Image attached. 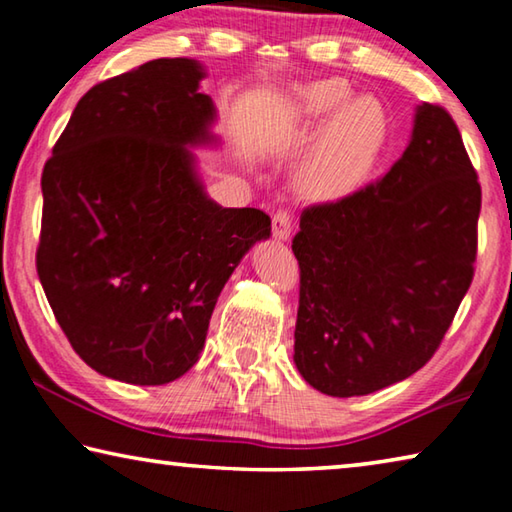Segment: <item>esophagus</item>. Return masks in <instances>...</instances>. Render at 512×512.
<instances>
[{
    "label": "esophagus",
    "mask_w": 512,
    "mask_h": 512,
    "mask_svg": "<svg viewBox=\"0 0 512 512\" xmlns=\"http://www.w3.org/2000/svg\"><path fill=\"white\" fill-rule=\"evenodd\" d=\"M293 230V219L287 212H277L273 216V237L275 241H287Z\"/></svg>",
    "instance_id": "34e87169"
}]
</instances>
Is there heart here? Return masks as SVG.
<instances>
[{"instance_id":"1","label":"heart","mask_w":512,"mask_h":512,"mask_svg":"<svg viewBox=\"0 0 512 512\" xmlns=\"http://www.w3.org/2000/svg\"><path fill=\"white\" fill-rule=\"evenodd\" d=\"M343 79L300 83L284 101L291 121L327 119L298 167V189L309 201H339L375 169L388 140V112L375 94H353Z\"/></svg>"}]
</instances>
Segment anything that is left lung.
I'll return each instance as SVG.
<instances>
[{
  "label": "left lung",
  "instance_id": "8db88e82",
  "mask_svg": "<svg viewBox=\"0 0 512 512\" xmlns=\"http://www.w3.org/2000/svg\"><path fill=\"white\" fill-rule=\"evenodd\" d=\"M479 212L461 133L431 103L379 183L302 212L293 361L309 386L368 395L433 357L470 289Z\"/></svg>",
  "mask_w": 512,
  "mask_h": 512
}]
</instances>
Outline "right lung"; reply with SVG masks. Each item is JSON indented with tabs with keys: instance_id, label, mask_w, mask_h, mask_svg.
Segmentation results:
<instances>
[{
	"instance_id": "add662e5",
	"label": "right lung",
	"mask_w": 512,
	"mask_h": 512,
	"mask_svg": "<svg viewBox=\"0 0 512 512\" xmlns=\"http://www.w3.org/2000/svg\"><path fill=\"white\" fill-rule=\"evenodd\" d=\"M205 65L158 58L94 85L42 171L38 275L76 354L103 377L162 386L198 361L221 289L271 219L205 192L216 149Z\"/></svg>"
}]
</instances>
